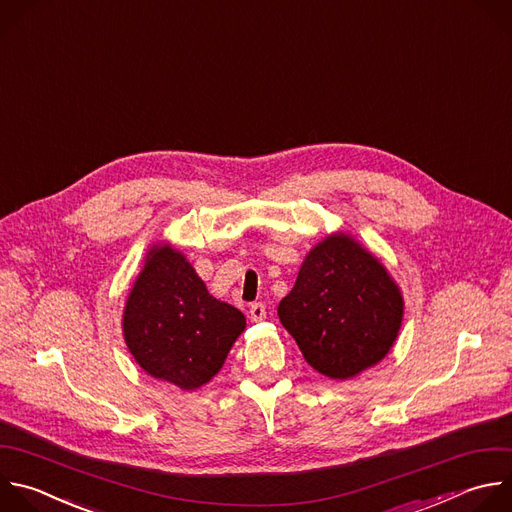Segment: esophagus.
I'll return each instance as SVG.
<instances>
[{"instance_id":"34e87169","label":"esophagus","mask_w":512,"mask_h":512,"mask_svg":"<svg viewBox=\"0 0 512 512\" xmlns=\"http://www.w3.org/2000/svg\"><path fill=\"white\" fill-rule=\"evenodd\" d=\"M249 315H251V319H253V321H263V319H265V315H267L265 303H261V301L253 303V305L249 307Z\"/></svg>"}]
</instances>
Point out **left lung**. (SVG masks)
I'll return each instance as SVG.
<instances>
[{"instance_id": "left-lung-1", "label": "left lung", "mask_w": 512, "mask_h": 512, "mask_svg": "<svg viewBox=\"0 0 512 512\" xmlns=\"http://www.w3.org/2000/svg\"><path fill=\"white\" fill-rule=\"evenodd\" d=\"M402 309L384 265L350 237L333 235L305 257L277 313L313 370L348 380L388 354Z\"/></svg>"}]
</instances>
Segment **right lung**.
I'll use <instances>...</instances> for the list:
<instances>
[{
  "mask_svg": "<svg viewBox=\"0 0 512 512\" xmlns=\"http://www.w3.org/2000/svg\"><path fill=\"white\" fill-rule=\"evenodd\" d=\"M245 315L209 295L191 263L152 249L124 309L126 346L138 366L183 390L207 384L245 329Z\"/></svg>",
  "mask_w": 512,
  "mask_h": 512,
  "instance_id": "right-lung-1",
  "label": "right lung"
}]
</instances>
